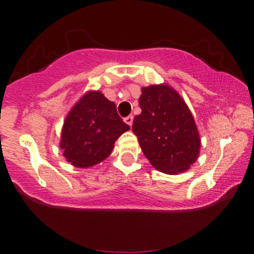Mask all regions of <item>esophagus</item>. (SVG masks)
Listing matches in <instances>:
<instances>
[{"instance_id": "34e87169", "label": "esophagus", "mask_w": 254, "mask_h": 254, "mask_svg": "<svg viewBox=\"0 0 254 254\" xmlns=\"http://www.w3.org/2000/svg\"><path fill=\"white\" fill-rule=\"evenodd\" d=\"M124 121H125V123L129 125V127H131V125H132V122H133V117H132V116H127V117L125 118Z\"/></svg>"}]
</instances>
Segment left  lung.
<instances>
[{
    "label": "left lung",
    "mask_w": 254,
    "mask_h": 254,
    "mask_svg": "<svg viewBox=\"0 0 254 254\" xmlns=\"http://www.w3.org/2000/svg\"><path fill=\"white\" fill-rule=\"evenodd\" d=\"M142 112L132 131L154 168L166 174L186 172L199 156L200 137L193 116L176 89L166 83L142 87Z\"/></svg>",
    "instance_id": "left-lung-1"
}]
</instances>
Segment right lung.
I'll use <instances>...</instances> for the list:
<instances>
[{
    "label": "right lung",
    "mask_w": 254,
    "mask_h": 254,
    "mask_svg": "<svg viewBox=\"0 0 254 254\" xmlns=\"http://www.w3.org/2000/svg\"><path fill=\"white\" fill-rule=\"evenodd\" d=\"M129 129L113 101L99 90H88L64 119L60 147L72 166L93 167L110 156L118 137Z\"/></svg>",
    "instance_id": "right-lung-1"
}]
</instances>
